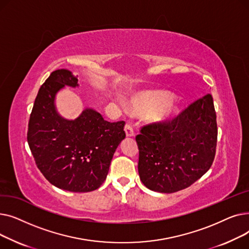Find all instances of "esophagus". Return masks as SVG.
<instances>
[{"instance_id":"esophagus-1","label":"esophagus","mask_w":249,"mask_h":249,"mask_svg":"<svg viewBox=\"0 0 249 249\" xmlns=\"http://www.w3.org/2000/svg\"><path fill=\"white\" fill-rule=\"evenodd\" d=\"M125 133H126V135L127 136H129V137H131V136H133L134 135V129H133V126H132V124L130 123V122H127L126 123V125H125Z\"/></svg>"}]
</instances>
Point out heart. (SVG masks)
<instances>
[{
  "label": "heart",
  "instance_id": "obj_1",
  "mask_svg": "<svg viewBox=\"0 0 249 249\" xmlns=\"http://www.w3.org/2000/svg\"><path fill=\"white\" fill-rule=\"evenodd\" d=\"M132 106L136 111H150L149 119L152 121L163 120L173 115L177 109L175 101L165 91H147L135 98Z\"/></svg>",
  "mask_w": 249,
  "mask_h": 249
}]
</instances>
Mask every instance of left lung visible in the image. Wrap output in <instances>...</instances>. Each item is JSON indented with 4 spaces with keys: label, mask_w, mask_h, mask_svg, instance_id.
<instances>
[{
    "label": "left lung",
    "mask_w": 249,
    "mask_h": 249,
    "mask_svg": "<svg viewBox=\"0 0 249 249\" xmlns=\"http://www.w3.org/2000/svg\"><path fill=\"white\" fill-rule=\"evenodd\" d=\"M217 135L211 94L191 103L173 119L142 126L135 139L143 185L167 194L193 185L214 161Z\"/></svg>",
    "instance_id": "1"
}]
</instances>
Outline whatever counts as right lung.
<instances>
[{
  "label": "right lung",
  "mask_w": 249,
  "mask_h": 249,
  "mask_svg": "<svg viewBox=\"0 0 249 249\" xmlns=\"http://www.w3.org/2000/svg\"><path fill=\"white\" fill-rule=\"evenodd\" d=\"M64 86H78L77 75L57 70L39 89L27 141L38 169L50 184L74 193L91 192L107 178L113 154L126 136L125 122H108L91 109L74 120L63 119L54 98Z\"/></svg>",
  "instance_id": "1"
}]
</instances>
